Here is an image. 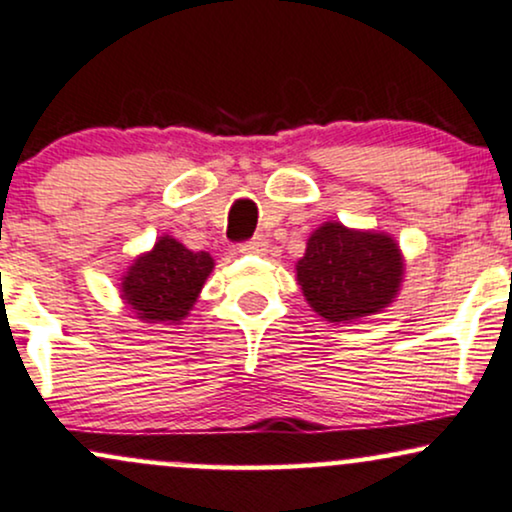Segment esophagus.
Wrapping results in <instances>:
<instances>
[{
	"instance_id": "1",
	"label": "esophagus",
	"mask_w": 512,
	"mask_h": 512,
	"mask_svg": "<svg viewBox=\"0 0 512 512\" xmlns=\"http://www.w3.org/2000/svg\"><path fill=\"white\" fill-rule=\"evenodd\" d=\"M267 245H269L267 238H264V236H255V238H250L248 243L240 245V250L248 252V255H262V252L267 250Z\"/></svg>"
}]
</instances>
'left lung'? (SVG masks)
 <instances>
[{
    "label": "left lung",
    "mask_w": 512,
    "mask_h": 512,
    "mask_svg": "<svg viewBox=\"0 0 512 512\" xmlns=\"http://www.w3.org/2000/svg\"><path fill=\"white\" fill-rule=\"evenodd\" d=\"M305 300L326 322H355L393 303L403 281V255L386 233L326 221L295 264Z\"/></svg>",
    "instance_id": "1"
}]
</instances>
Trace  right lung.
I'll use <instances>...</instances> for the list:
<instances>
[{"instance_id":"right-lung-1","label":"right lung","mask_w":512,"mask_h":512,"mask_svg":"<svg viewBox=\"0 0 512 512\" xmlns=\"http://www.w3.org/2000/svg\"><path fill=\"white\" fill-rule=\"evenodd\" d=\"M212 269L209 252H193L176 238L162 236L123 274L121 298L140 322L178 324L193 310Z\"/></svg>"}]
</instances>
